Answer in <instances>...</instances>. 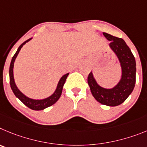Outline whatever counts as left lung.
<instances>
[{"label": "left lung", "mask_w": 147, "mask_h": 147, "mask_svg": "<svg viewBox=\"0 0 147 147\" xmlns=\"http://www.w3.org/2000/svg\"><path fill=\"white\" fill-rule=\"evenodd\" d=\"M103 35L111 42L109 47L119 62L121 72L120 80L112 88H104L99 85L91 72L87 81L91 92L96 101L102 105L114 107L124 102L133 91L136 83V59L130 49L122 39L107 33H103Z\"/></svg>", "instance_id": "left-lung-1"}]
</instances>
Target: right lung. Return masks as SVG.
<instances>
[{"instance_id":"1","label":"right lung","mask_w":147,"mask_h":147,"mask_svg":"<svg viewBox=\"0 0 147 147\" xmlns=\"http://www.w3.org/2000/svg\"><path fill=\"white\" fill-rule=\"evenodd\" d=\"M31 39H28L26 42H24L18 47V51L15 53L14 55L12 57V59L11 61V64H10V67H9V80H10V86H11V88L12 90L13 93L22 102L24 105L28 107L31 109L34 110V111H41V110H44L45 108H48V107L51 106L58 101L59 98H60L61 95L62 93V90H63V87H64V83H65L66 80H67V76L69 73H67L61 77L59 80V83L57 84V86L55 88V92L51 95V96H47L45 99H41V100H36V99L30 98L26 95H25L22 92H20V90L18 88L17 85H16L15 81H14V64L15 61V59L17 56L19 54L21 48L23 47L25 44H26L27 42L31 40Z\"/></svg>"}]
</instances>
